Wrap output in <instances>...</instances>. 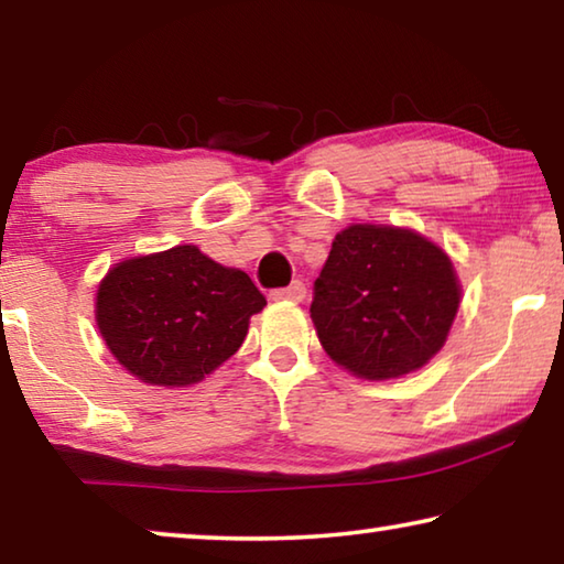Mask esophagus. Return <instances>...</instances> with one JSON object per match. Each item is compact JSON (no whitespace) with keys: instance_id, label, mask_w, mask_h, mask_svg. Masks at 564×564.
<instances>
[{"instance_id":"34e87169","label":"esophagus","mask_w":564,"mask_h":564,"mask_svg":"<svg viewBox=\"0 0 564 564\" xmlns=\"http://www.w3.org/2000/svg\"><path fill=\"white\" fill-rule=\"evenodd\" d=\"M271 299L273 301H295V303H299V301L305 299V283L293 281L291 285H285V289H273Z\"/></svg>"}]
</instances>
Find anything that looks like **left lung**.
I'll list each match as a JSON object with an SVG mask.
<instances>
[{"label": "left lung", "instance_id": "obj_1", "mask_svg": "<svg viewBox=\"0 0 564 564\" xmlns=\"http://www.w3.org/2000/svg\"><path fill=\"white\" fill-rule=\"evenodd\" d=\"M457 305L460 285L441 248L408 228L356 224L333 241L311 318L338 366L388 380L443 348Z\"/></svg>", "mask_w": 564, "mask_h": 564}]
</instances>
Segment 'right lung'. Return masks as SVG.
I'll use <instances>...</instances> for the list:
<instances>
[{
	"mask_svg": "<svg viewBox=\"0 0 564 564\" xmlns=\"http://www.w3.org/2000/svg\"><path fill=\"white\" fill-rule=\"evenodd\" d=\"M263 305L243 271L176 246L113 265L97 293V326L131 376L181 388L231 358Z\"/></svg>",
	"mask_w": 564,
	"mask_h": 564,
	"instance_id": "add662e5",
	"label": "right lung"
}]
</instances>
